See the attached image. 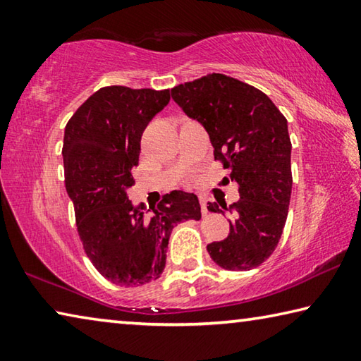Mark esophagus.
I'll return each instance as SVG.
<instances>
[{
  "mask_svg": "<svg viewBox=\"0 0 361 361\" xmlns=\"http://www.w3.org/2000/svg\"><path fill=\"white\" fill-rule=\"evenodd\" d=\"M199 200H200V207H202V213L207 215V213H209V207H207V202H209V200H207V197H204V195H200Z\"/></svg>",
  "mask_w": 361,
  "mask_h": 361,
  "instance_id": "1",
  "label": "esophagus"
}]
</instances>
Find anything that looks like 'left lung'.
Instances as JSON below:
<instances>
[{
    "mask_svg": "<svg viewBox=\"0 0 361 361\" xmlns=\"http://www.w3.org/2000/svg\"><path fill=\"white\" fill-rule=\"evenodd\" d=\"M172 99L207 130L215 159L239 183L237 202L209 204L210 212L226 209L234 218L229 219V235L207 245V252L228 271L258 267L276 250L288 216V122L266 94L219 73L176 85Z\"/></svg>",
    "mask_w": 361,
    "mask_h": 361,
    "instance_id": "8db88e82",
    "label": "left lung"
}]
</instances>
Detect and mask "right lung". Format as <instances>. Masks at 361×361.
<instances>
[{"instance_id": "right-lung-1", "label": "right lung", "mask_w": 361, "mask_h": 361, "mask_svg": "<svg viewBox=\"0 0 361 361\" xmlns=\"http://www.w3.org/2000/svg\"><path fill=\"white\" fill-rule=\"evenodd\" d=\"M170 102V90L109 85L90 95L65 127V186L85 253L97 271L121 286L161 277L170 232L200 219L197 195L172 191L157 207L133 204L140 142L151 119Z\"/></svg>"}]
</instances>
